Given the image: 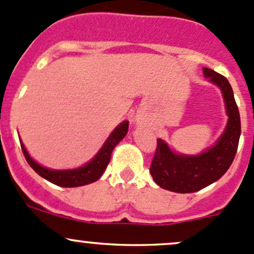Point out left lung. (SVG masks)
I'll list each match as a JSON object with an SVG mask.
<instances>
[{"mask_svg": "<svg viewBox=\"0 0 254 254\" xmlns=\"http://www.w3.org/2000/svg\"><path fill=\"white\" fill-rule=\"evenodd\" d=\"M203 73L221 89L229 123L217 142L196 156L178 155L162 139H157L151 176L161 188L176 193H194L216 182L229 170L237 152L241 119L231 84L214 70L204 67Z\"/></svg>", "mask_w": 254, "mask_h": 254, "instance_id": "8db88e82", "label": "left lung"}]
</instances>
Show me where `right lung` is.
<instances>
[{"label": "right lung", "mask_w": 254, "mask_h": 254, "mask_svg": "<svg viewBox=\"0 0 254 254\" xmlns=\"http://www.w3.org/2000/svg\"><path fill=\"white\" fill-rule=\"evenodd\" d=\"M127 130H129V122H123L122 124L118 125L114 129V131L111 134V136L107 139V141L102 146L99 152L94 156L93 160L89 161L83 167L75 168V170H49V168L43 167L39 163L35 162L28 155L27 150H25L24 145L22 142H20V147H22L23 155H24L27 162L29 163L30 167L40 177H43V178H45L47 181L51 182V183L56 184L59 187L72 188V187H81L89 183H93L97 179L101 178V176L103 175L107 166H108L109 161H111V155L113 150H114V147L118 143L124 139L125 135L127 134Z\"/></svg>", "instance_id": "obj_1"}]
</instances>
